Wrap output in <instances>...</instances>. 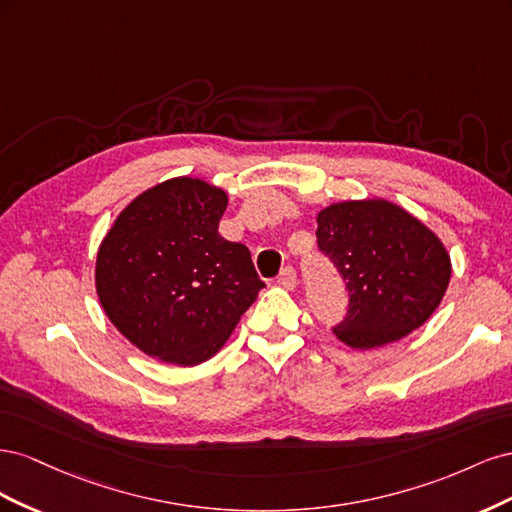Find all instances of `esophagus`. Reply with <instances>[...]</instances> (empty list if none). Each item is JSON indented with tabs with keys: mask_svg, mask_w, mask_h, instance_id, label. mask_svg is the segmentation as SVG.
<instances>
[{
	"mask_svg": "<svg viewBox=\"0 0 512 512\" xmlns=\"http://www.w3.org/2000/svg\"><path fill=\"white\" fill-rule=\"evenodd\" d=\"M277 282H280V286H284L286 290H294L297 288V271L292 267H284L280 277H277Z\"/></svg>",
	"mask_w": 512,
	"mask_h": 512,
	"instance_id": "obj_1",
	"label": "esophagus"
}]
</instances>
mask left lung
<instances>
[{"instance_id":"left-lung-1","label":"left lung","mask_w":512,"mask_h":512,"mask_svg":"<svg viewBox=\"0 0 512 512\" xmlns=\"http://www.w3.org/2000/svg\"><path fill=\"white\" fill-rule=\"evenodd\" d=\"M318 250L344 277L348 314L333 333L350 348L397 342L436 312L451 256L412 213L384 198L344 200L318 213Z\"/></svg>"}]
</instances>
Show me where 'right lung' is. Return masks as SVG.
Masks as SVG:
<instances>
[{
  "label": "right lung",
  "mask_w": 512,
  "mask_h": 512,
  "mask_svg": "<svg viewBox=\"0 0 512 512\" xmlns=\"http://www.w3.org/2000/svg\"><path fill=\"white\" fill-rule=\"evenodd\" d=\"M228 194L177 177L123 209L96 260V290L115 329L149 356L192 367L218 352L260 288L250 250L226 241Z\"/></svg>",
  "instance_id": "obj_1"
}]
</instances>
